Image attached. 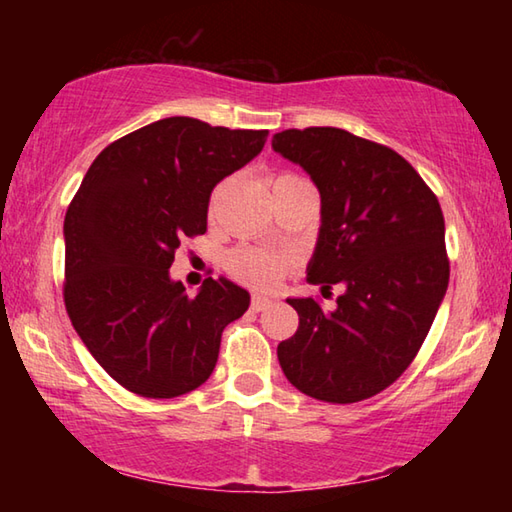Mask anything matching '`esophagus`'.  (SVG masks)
I'll return each mask as SVG.
<instances>
[{
  "mask_svg": "<svg viewBox=\"0 0 512 512\" xmlns=\"http://www.w3.org/2000/svg\"><path fill=\"white\" fill-rule=\"evenodd\" d=\"M271 305H273V300L266 298V296H253V300H250V309H253V311H264Z\"/></svg>",
  "mask_w": 512,
  "mask_h": 512,
  "instance_id": "1",
  "label": "esophagus"
}]
</instances>
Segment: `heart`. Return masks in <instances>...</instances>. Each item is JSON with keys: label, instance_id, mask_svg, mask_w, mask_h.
<instances>
[{"label": "heart", "instance_id": "obj_1", "mask_svg": "<svg viewBox=\"0 0 512 512\" xmlns=\"http://www.w3.org/2000/svg\"><path fill=\"white\" fill-rule=\"evenodd\" d=\"M298 176H291V173H282V176L275 178V185L287 183V180H296ZM223 187L216 189L214 201L221 196ZM289 259L284 255L277 253H268V250H259V248H241L235 250L228 259V268L230 273L237 277V280L250 284L255 289H273L277 282L282 280L284 271H287Z\"/></svg>", "mask_w": 512, "mask_h": 512}]
</instances>
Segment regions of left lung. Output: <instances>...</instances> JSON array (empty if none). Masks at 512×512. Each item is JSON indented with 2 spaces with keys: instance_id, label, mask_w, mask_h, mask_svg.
Instances as JSON below:
<instances>
[{
  "instance_id": "8db88e82",
  "label": "left lung",
  "mask_w": 512,
  "mask_h": 512,
  "mask_svg": "<svg viewBox=\"0 0 512 512\" xmlns=\"http://www.w3.org/2000/svg\"><path fill=\"white\" fill-rule=\"evenodd\" d=\"M273 151L300 164L320 194L307 282L343 287L332 311L287 298L300 325L277 359L300 393L368 400L409 368L445 298L443 210L400 153L343 128L275 133Z\"/></svg>"
}]
</instances>
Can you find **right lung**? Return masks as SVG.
<instances>
[{"label":"right lung","instance_id":"right-lung-1","mask_svg":"<svg viewBox=\"0 0 512 512\" xmlns=\"http://www.w3.org/2000/svg\"><path fill=\"white\" fill-rule=\"evenodd\" d=\"M268 131L167 117L106 146L65 214V307L99 366L153 400L210 379L221 334L250 293L207 277L194 298L171 280L185 237L205 235L212 189L264 149Z\"/></svg>","mask_w":512,"mask_h":512}]
</instances>
